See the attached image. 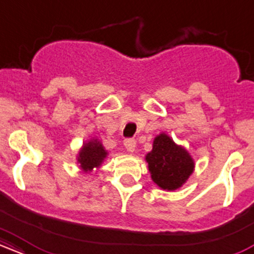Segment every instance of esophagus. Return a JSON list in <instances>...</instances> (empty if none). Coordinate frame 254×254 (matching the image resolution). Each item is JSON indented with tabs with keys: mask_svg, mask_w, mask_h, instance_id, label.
<instances>
[{
	"mask_svg": "<svg viewBox=\"0 0 254 254\" xmlns=\"http://www.w3.org/2000/svg\"><path fill=\"white\" fill-rule=\"evenodd\" d=\"M124 147H125V149L129 151V153H133V151H135V149H136V141H135V139H131V138L125 139Z\"/></svg>",
	"mask_w": 254,
	"mask_h": 254,
	"instance_id": "obj_1",
	"label": "esophagus"
}]
</instances>
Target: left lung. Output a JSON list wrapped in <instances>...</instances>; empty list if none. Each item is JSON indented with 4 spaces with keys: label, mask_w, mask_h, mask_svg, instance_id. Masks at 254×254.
Segmentation results:
<instances>
[{
    "label": "left lung",
    "mask_w": 254,
    "mask_h": 254,
    "mask_svg": "<svg viewBox=\"0 0 254 254\" xmlns=\"http://www.w3.org/2000/svg\"><path fill=\"white\" fill-rule=\"evenodd\" d=\"M151 180L162 190L174 191L188 182L194 171V160L183 145L167 133H159L153 149L145 155Z\"/></svg>",
    "instance_id": "left-lung-1"
}]
</instances>
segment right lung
<instances>
[{
	"label": "right lung",
	"instance_id": "right-lung-1",
	"mask_svg": "<svg viewBox=\"0 0 254 254\" xmlns=\"http://www.w3.org/2000/svg\"><path fill=\"white\" fill-rule=\"evenodd\" d=\"M107 155H109V151L105 149L101 141H99L98 138H90L89 141L82 144L80 151L77 153L76 160L81 171L83 173H88L94 168H100Z\"/></svg>",
	"mask_w": 254,
	"mask_h": 254
}]
</instances>
